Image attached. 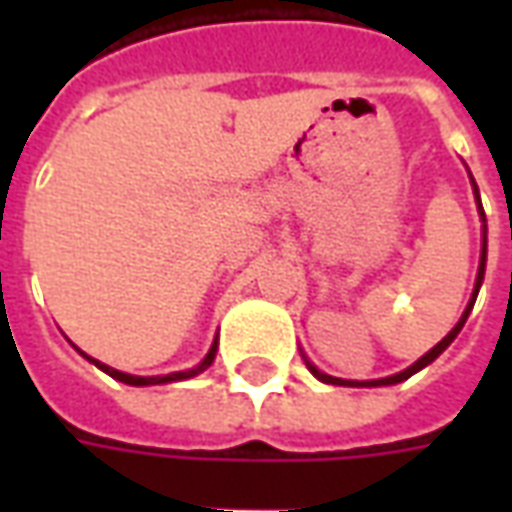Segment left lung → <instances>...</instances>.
<instances>
[{
	"mask_svg": "<svg viewBox=\"0 0 512 512\" xmlns=\"http://www.w3.org/2000/svg\"><path fill=\"white\" fill-rule=\"evenodd\" d=\"M472 183H474V180H472ZM474 197H477V208H480V219H483V249H480V268H477V282H474L472 299H469V304H466V310H463L461 321L455 323V329H452V332L447 334V337H444L441 343L433 345L428 354L419 356L414 365L406 367L403 373H395V376H389V378H376V381H345V378L326 376V373H321V370L312 365V362H307V367H310L312 376L318 378V381H323V384H334V386H389V384H400V381H406V378H411V376H414V373H419L422 367H428L430 362H433V359H436V356H439L441 351H444V348H447V345H450L452 340H455V337H458V332H461V329H463V323H466V318H469V312H472L474 299H477V293H480V285H483L485 255H488V238H485V235H488V227H485V211H483V205H480V191H477V186H474Z\"/></svg>",
	"mask_w": 512,
	"mask_h": 512,
	"instance_id": "obj_1",
	"label": "left lung"
}]
</instances>
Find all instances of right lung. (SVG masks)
<instances>
[{"label": "right lung", "instance_id": "add662e5", "mask_svg": "<svg viewBox=\"0 0 512 512\" xmlns=\"http://www.w3.org/2000/svg\"><path fill=\"white\" fill-rule=\"evenodd\" d=\"M87 359H90V356H87ZM213 359H216V343L211 345V351L205 354V359H202L200 365L191 367V370H183V373H169V376H128V373H120V370H115V367L101 365V362H95V359H90V362H95V365L101 367L104 373H109V376L117 378V381H123V384H131V386H153V384H169V381H183V378L200 376L202 370H208V367L213 365Z\"/></svg>", "mask_w": 512, "mask_h": 512}]
</instances>
